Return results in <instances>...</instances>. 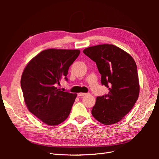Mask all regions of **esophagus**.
I'll return each mask as SVG.
<instances>
[{
  "label": "esophagus",
  "instance_id": "esophagus-1",
  "mask_svg": "<svg viewBox=\"0 0 159 159\" xmlns=\"http://www.w3.org/2000/svg\"><path fill=\"white\" fill-rule=\"evenodd\" d=\"M86 94H87V93H82V92H80V93H78V95L79 96V97H82V96H84V95H85Z\"/></svg>",
  "mask_w": 159,
  "mask_h": 159
}]
</instances>
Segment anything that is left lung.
Listing matches in <instances>:
<instances>
[{"mask_svg":"<svg viewBox=\"0 0 159 159\" xmlns=\"http://www.w3.org/2000/svg\"><path fill=\"white\" fill-rule=\"evenodd\" d=\"M83 52L95 62L102 84L109 88L107 95L97 97L91 114L104 125L116 123L131 110L139 98L135 61L128 53L113 44L89 47Z\"/></svg>","mask_w":159,"mask_h":159,"instance_id":"obj_1","label":"left lung"}]
</instances>
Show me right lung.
Listing matches in <instances>:
<instances>
[{"mask_svg": "<svg viewBox=\"0 0 159 159\" xmlns=\"http://www.w3.org/2000/svg\"><path fill=\"white\" fill-rule=\"evenodd\" d=\"M79 50L48 49L32 58L24 70L20 85L26 106L48 125H56L68 118L76 93L57 87L61 78L67 81L70 66Z\"/></svg>", "mask_w": 159, "mask_h": 159, "instance_id": "right-lung-1", "label": "right lung"}]
</instances>
